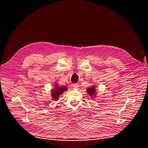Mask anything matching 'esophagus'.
Here are the masks:
<instances>
[{"instance_id":"esophagus-1","label":"esophagus","mask_w":148,"mask_h":148,"mask_svg":"<svg viewBox=\"0 0 148 148\" xmlns=\"http://www.w3.org/2000/svg\"><path fill=\"white\" fill-rule=\"evenodd\" d=\"M72 87L75 88H77L78 87V84H72Z\"/></svg>"}]
</instances>
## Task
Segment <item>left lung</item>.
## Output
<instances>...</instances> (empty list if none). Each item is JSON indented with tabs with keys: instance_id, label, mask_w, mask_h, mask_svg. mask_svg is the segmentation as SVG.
<instances>
[{
	"instance_id": "8db88e82",
	"label": "left lung",
	"mask_w": 148,
	"mask_h": 148,
	"mask_svg": "<svg viewBox=\"0 0 148 148\" xmlns=\"http://www.w3.org/2000/svg\"><path fill=\"white\" fill-rule=\"evenodd\" d=\"M87 93H88V95L90 96L91 97H92L93 99V98L96 96V94H97L96 90L95 88V86H93L91 87L87 88Z\"/></svg>"
}]
</instances>
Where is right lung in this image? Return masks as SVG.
<instances>
[{"label": "right lung", "mask_w": 148, "mask_h": 148, "mask_svg": "<svg viewBox=\"0 0 148 148\" xmlns=\"http://www.w3.org/2000/svg\"><path fill=\"white\" fill-rule=\"evenodd\" d=\"M68 88L66 86H59L58 84H55L54 88L52 89L51 91V96L53 101H57L59 99L60 96L67 91Z\"/></svg>", "instance_id": "right-lung-1"}]
</instances>
